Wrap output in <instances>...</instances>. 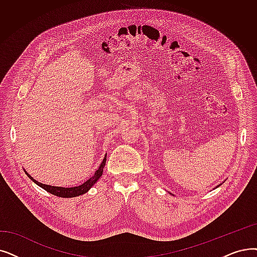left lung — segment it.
Returning <instances> with one entry per match:
<instances>
[{"instance_id": "left-lung-1", "label": "left lung", "mask_w": 257, "mask_h": 257, "mask_svg": "<svg viewBox=\"0 0 257 257\" xmlns=\"http://www.w3.org/2000/svg\"><path fill=\"white\" fill-rule=\"evenodd\" d=\"M220 185H221V184H219V185H217V186H216V187H215V188H217V187H219V186H220ZM215 188H214V189H215Z\"/></svg>"}]
</instances>
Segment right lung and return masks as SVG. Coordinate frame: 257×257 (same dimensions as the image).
<instances>
[{
	"label": "right lung",
	"instance_id": "add662e5",
	"mask_svg": "<svg viewBox=\"0 0 257 257\" xmlns=\"http://www.w3.org/2000/svg\"><path fill=\"white\" fill-rule=\"evenodd\" d=\"M106 159H107V153L105 154V158L102 161L101 165H99L98 169L94 172V174L89 178L88 181H86L84 184L80 185V186H75V187H70V188H64V187H57V186H50V185H45V184H42L39 183L38 181H36L35 178H33L25 169V173L27 174V176L30 178V180L37 184L38 186H40L41 188H43L44 190H46L47 192L55 195V196H59V197H75V196H80L83 195L85 193H87L90 189L93 187V185L99 180V177L102 176L103 171H104V167L106 165Z\"/></svg>",
	"mask_w": 257,
	"mask_h": 257
}]
</instances>
